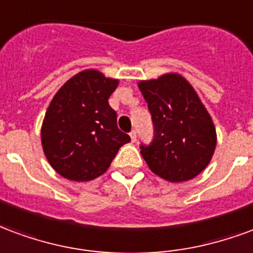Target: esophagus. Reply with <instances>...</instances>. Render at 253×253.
Returning a JSON list of instances; mask_svg holds the SVG:
<instances>
[{
    "mask_svg": "<svg viewBox=\"0 0 253 253\" xmlns=\"http://www.w3.org/2000/svg\"><path fill=\"white\" fill-rule=\"evenodd\" d=\"M129 136H130V140H132V143H134V141H136V130H132V132L129 133Z\"/></svg>",
    "mask_w": 253,
    "mask_h": 253,
    "instance_id": "esophagus-1",
    "label": "esophagus"
}]
</instances>
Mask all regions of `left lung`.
<instances>
[{
  "mask_svg": "<svg viewBox=\"0 0 253 253\" xmlns=\"http://www.w3.org/2000/svg\"><path fill=\"white\" fill-rule=\"evenodd\" d=\"M139 88L154 123L152 143L140 147L149 169L175 183L193 179L208 167L217 144L209 112L176 73L140 81Z\"/></svg>",
  "mask_w": 253,
  "mask_h": 253,
  "instance_id": "8db88e82",
  "label": "left lung"
}]
</instances>
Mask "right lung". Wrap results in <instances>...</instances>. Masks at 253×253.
I'll list each match as a JSON object with an SVG mask.
<instances>
[{
  "mask_svg": "<svg viewBox=\"0 0 253 253\" xmlns=\"http://www.w3.org/2000/svg\"><path fill=\"white\" fill-rule=\"evenodd\" d=\"M117 86L119 79L84 70L53 95L42 125V145L51 167L66 179L98 178L130 141L117 128V114L108 102Z\"/></svg>",
  "mask_w": 253,
  "mask_h": 253,
  "instance_id": "add662e5",
  "label": "right lung"
}]
</instances>
